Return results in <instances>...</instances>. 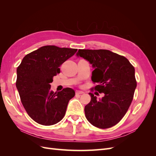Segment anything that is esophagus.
Returning a JSON list of instances; mask_svg holds the SVG:
<instances>
[{"mask_svg":"<svg viewBox=\"0 0 156 156\" xmlns=\"http://www.w3.org/2000/svg\"><path fill=\"white\" fill-rule=\"evenodd\" d=\"M75 94H84V92L83 91H76Z\"/></svg>","mask_w":156,"mask_h":156,"instance_id":"34e87169","label":"esophagus"}]
</instances>
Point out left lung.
Instances as JSON below:
<instances>
[{"label": "left lung", "instance_id": "obj_1", "mask_svg": "<svg viewBox=\"0 0 156 156\" xmlns=\"http://www.w3.org/2000/svg\"><path fill=\"white\" fill-rule=\"evenodd\" d=\"M77 56L92 64L94 70L91 79L97 83L93 88L104 94L98 100L89 93L91 100L84 107L87 119L98 128L115 126L124 116L133 100L136 87L134 67L124 56L106 49H79Z\"/></svg>", "mask_w": 156, "mask_h": 156}]
</instances>
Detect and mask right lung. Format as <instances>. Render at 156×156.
Listing matches in <instances>:
<instances>
[{
	"instance_id": "obj_1",
	"label": "right lung",
	"mask_w": 156,
	"mask_h": 156,
	"mask_svg": "<svg viewBox=\"0 0 156 156\" xmlns=\"http://www.w3.org/2000/svg\"><path fill=\"white\" fill-rule=\"evenodd\" d=\"M77 49L45 45L27 54L17 68L16 87L27 114L37 123L51 126L62 120L75 91L70 88L54 92L50 83L60 66Z\"/></svg>"
}]
</instances>
